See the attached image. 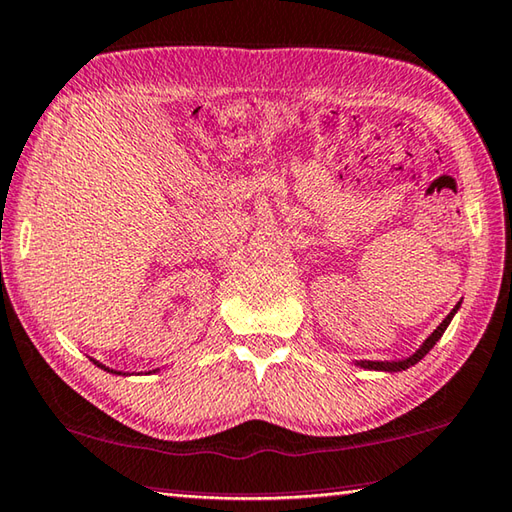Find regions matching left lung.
Instances as JSON below:
<instances>
[{
    "label": "left lung",
    "mask_w": 512,
    "mask_h": 512,
    "mask_svg": "<svg viewBox=\"0 0 512 512\" xmlns=\"http://www.w3.org/2000/svg\"><path fill=\"white\" fill-rule=\"evenodd\" d=\"M460 308V304H456V308L454 311H451L445 320H442V324L438 326V329H435L429 338L424 340V345L415 351L413 356L410 358H406V360H395V363H385V360H360V367H365V370H379V372H399V370H408L410 365H415V363H420V360L429 354V351L433 349V345L435 342H438L440 338H442V333L447 331V326H449V322H451V317L456 315V311Z\"/></svg>",
    "instance_id": "1"
}]
</instances>
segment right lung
<instances>
[{
	"mask_svg": "<svg viewBox=\"0 0 512 512\" xmlns=\"http://www.w3.org/2000/svg\"><path fill=\"white\" fill-rule=\"evenodd\" d=\"M95 363H97V360H95ZM99 365V363H97ZM99 367H102V370H106V372H113V370H108V367H104V365H99ZM115 374H120V372H115Z\"/></svg>",
	"mask_w": 512,
	"mask_h": 512,
	"instance_id": "obj_1",
	"label": "right lung"
}]
</instances>
